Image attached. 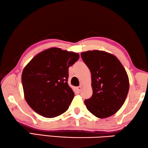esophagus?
<instances>
[{
  "instance_id": "1",
  "label": "esophagus",
  "mask_w": 148,
  "mask_h": 148,
  "mask_svg": "<svg viewBox=\"0 0 148 148\" xmlns=\"http://www.w3.org/2000/svg\"><path fill=\"white\" fill-rule=\"evenodd\" d=\"M76 89H77V90L79 92H80L81 91V89H82V86H81V85H80V86H79V87H77Z\"/></svg>"
}]
</instances>
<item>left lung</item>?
<instances>
[{"mask_svg":"<svg viewBox=\"0 0 148 148\" xmlns=\"http://www.w3.org/2000/svg\"><path fill=\"white\" fill-rule=\"evenodd\" d=\"M81 58L91 73L93 95L84 103L92 114L106 118L121 108L129 91V79L121 62L102 51L81 53Z\"/></svg>","mask_w":148,"mask_h":148,"instance_id":"8db88e82","label":"left lung"}]
</instances>
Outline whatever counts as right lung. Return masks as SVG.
<instances>
[{"mask_svg": "<svg viewBox=\"0 0 148 148\" xmlns=\"http://www.w3.org/2000/svg\"><path fill=\"white\" fill-rule=\"evenodd\" d=\"M78 53L51 48L42 51L27 64L22 73L25 98L42 116L52 118L65 112L74 97L68 85L69 67Z\"/></svg>", "mask_w": 148, "mask_h": 148, "instance_id": "1", "label": "right lung"}]
</instances>
